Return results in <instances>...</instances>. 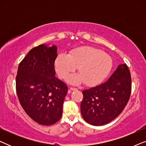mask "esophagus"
<instances>
[{
	"label": "esophagus",
	"mask_w": 146,
	"mask_h": 146,
	"mask_svg": "<svg viewBox=\"0 0 146 146\" xmlns=\"http://www.w3.org/2000/svg\"><path fill=\"white\" fill-rule=\"evenodd\" d=\"M77 88H73V87H70V90H68V92H70V90L72 91H74V90H77Z\"/></svg>",
	"instance_id": "1"
}]
</instances>
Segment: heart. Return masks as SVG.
<instances>
[{
  "label": "heart",
  "mask_w": 146,
  "mask_h": 146,
  "mask_svg": "<svg viewBox=\"0 0 146 146\" xmlns=\"http://www.w3.org/2000/svg\"><path fill=\"white\" fill-rule=\"evenodd\" d=\"M112 66L108 54L91 46L77 48L68 54H60L55 61L56 71L60 78H64L77 68L79 74L70 76L68 82L72 84L84 82L88 86L101 82L110 72Z\"/></svg>",
  "instance_id": "b5f03b06"
}]
</instances>
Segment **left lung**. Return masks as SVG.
<instances>
[{
    "mask_svg": "<svg viewBox=\"0 0 146 146\" xmlns=\"http://www.w3.org/2000/svg\"><path fill=\"white\" fill-rule=\"evenodd\" d=\"M131 92L130 71L119 65L108 80L82 91L80 110L83 118L93 125H103L117 117L128 102Z\"/></svg>",
    "mask_w": 146,
    "mask_h": 146,
    "instance_id": "left-lung-1",
    "label": "left lung"
}]
</instances>
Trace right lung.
<instances>
[{"instance_id":"add662e5","label":"right lung","mask_w":146,"mask_h":146,"mask_svg":"<svg viewBox=\"0 0 146 146\" xmlns=\"http://www.w3.org/2000/svg\"><path fill=\"white\" fill-rule=\"evenodd\" d=\"M57 48L41 44L33 48L19 64L16 90L20 104L36 122L50 125L60 120L68 92L55 76Z\"/></svg>"}]
</instances>
